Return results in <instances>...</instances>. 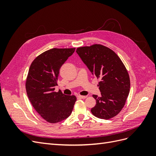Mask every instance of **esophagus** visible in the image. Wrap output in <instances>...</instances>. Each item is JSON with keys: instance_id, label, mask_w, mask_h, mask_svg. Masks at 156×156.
<instances>
[{"instance_id": "obj_1", "label": "esophagus", "mask_w": 156, "mask_h": 156, "mask_svg": "<svg viewBox=\"0 0 156 156\" xmlns=\"http://www.w3.org/2000/svg\"><path fill=\"white\" fill-rule=\"evenodd\" d=\"M77 98H78L79 99H85V98H87V96H81V95H79V96H77Z\"/></svg>"}]
</instances>
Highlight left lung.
<instances>
[{
  "label": "left lung",
  "instance_id": "8db88e82",
  "mask_svg": "<svg viewBox=\"0 0 156 156\" xmlns=\"http://www.w3.org/2000/svg\"><path fill=\"white\" fill-rule=\"evenodd\" d=\"M76 52L90 72L100 80L98 86L101 96L93 95L96 105L92 113L105 120L115 116L129 93V77L123 62L114 51L100 44L81 47Z\"/></svg>",
  "mask_w": 156,
  "mask_h": 156
}]
</instances>
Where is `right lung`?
I'll return each instance as SVG.
<instances>
[{"label":"right lung","instance_id":"add662e5","mask_svg":"<svg viewBox=\"0 0 156 156\" xmlns=\"http://www.w3.org/2000/svg\"><path fill=\"white\" fill-rule=\"evenodd\" d=\"M75 49H49L36 57L29 68L26 81L28 98L37 112L49 123L66 119L76 101L75 96L55 92L60 68Z\"/></svg>","mask_w":156,"mask_h":156}]
</instances>
